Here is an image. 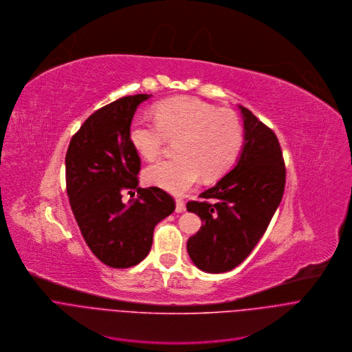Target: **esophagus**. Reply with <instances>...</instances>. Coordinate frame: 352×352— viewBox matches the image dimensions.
Returning <instances> with one entry per match:
<instances>
[{"mask_svg": "<svg viewBox=\"0 0 352 352\" xmlns=\"http://www.w3.org/2000/svg\"><path fill=\"white\" fill-rule=\"evenodd\" d=\"M186 210V205H184V201L182 198H176V212L177 214H182Z\"/></svg>", "mask_w": 352, "mask_h": 352, "instance_id": "34e87169", "label": "esophagus"}]
</instances>
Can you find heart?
<instances>
[{"label":"heart","instance_id":"heart-1","mask_svg":"<svg viewBox=\"0 0 352 352\" xmlns=\"http://www.w3.org/2000/svg\"><path fill=\"white\" fill-rule=\"evenodd\" d=\"M154 120L134 119L129 140L147 161L158 158L168 143L176 142L177 157L148 166V184L173 194L188 191L201 177L214 180L225 175L236 162L244 142L243 124L229 109L192 97H170L153 108Z\"/></svg>","mask_w":352,"mask_h":352}]
</instances>
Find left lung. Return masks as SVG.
<instances>
[{"label":"left lung","instance_id":"8db88e82","mask_svg":"<svg viewBox=\"0 0 352 352\" xmlns=\"http://www.w3.org/2000/svg\"><path fill=\"white\" fill-rule=\"evenodd\" d=\"M245 142L233 170L199 197L188 201L202 226L187 241L197 267L222 273L240 265L266 232L283 198L286 165L274 131L240 105Z\"/></svg>","mask_w":352,"mask_h":352}]
</instances>
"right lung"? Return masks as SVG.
Listing matches in <instances>:
<instances>
[{
    "label": "right lung",
    "instance_id": "add662e5",
    "mask_svg": "<svg viewBox=\"0 0 352 352\" xmlns=\"http://www.w3.org/2000/svg\"><path fill=\"white\" fill-rule=\"evenodd\" d=\"M151 94L122 97L90 115L70 140L66 192L82 236L93 254L116 269L142 262L154 228L169 217L175 199L160 187H138L142 161L129 140L137 107ZM138 198L127 204L122 197Z\"/></svg>",
    "mask_w": 352,
    "mask_h": 352
}]
</instances>
